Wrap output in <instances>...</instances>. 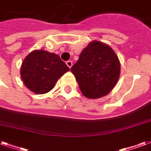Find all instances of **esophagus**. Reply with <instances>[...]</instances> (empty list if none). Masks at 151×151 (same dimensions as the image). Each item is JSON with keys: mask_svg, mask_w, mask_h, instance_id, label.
Segmentation results:
<instances>
[{"mask_svg": "<svg viewBox=\"0 0 151 151\" xmlns=\"http://www.w3.org/2000/svg\"><path fill=\"white\" fill-rule=\"evenodd\" d=\"M66 64H67V66L69 68H71V67H72V61L71 60L66 61Z\"/></svg>", "mask_w": 151, "mask_h": 151, "instance_id": "1", "label": "esophagus"}]
</instances>
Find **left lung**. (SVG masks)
I'll return each instance as SVG.
<instances>
[{
  "instance_id": "1",
  "label": "left lung",
  "mask_w": 151,
  "mask_h": 151,
  "mask_svg": "<svg viewBox=\"0 0 151 151\" xmlns=\"http://www.w3.org/2000/svg\"><path fill=\"white\" fill-rule=\"evenodd\" d=\"M83 96L98 99L113 89L120 74V63L112 48L99 41H92L83 50L71 67Z\"/></svg>"
}]
</instances>
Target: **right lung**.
Instances as JSON below:
<instances>
[{"instance_id":"right-lung-1","label":"right lung","mask_w":151,"mask_h":151,"mask_svg":"<svg viewBox=\"0 0 151 151\" xmlns=\"http://www.w3.org/2000/svg\"><path fill=\"white\" fill-rule=\"evenodd\" d=\"M68 71L69 68L58 55L37 50L24 60L20 75L29 90L41 95L52 90L57 80Z\"/></svg>"}]
</instances>
